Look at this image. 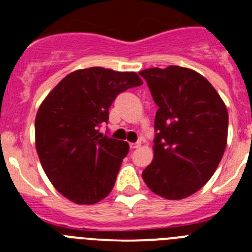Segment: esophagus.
Masks as SVG:
<instances>
[{
    "label": "esophagus",
    "mask_w": 252,
    "mask_h": 252,
    "mask_svg": "<svg viewBox=\"0 0 252 252\" xmlns=\"http://www.w3.org/2000/svg\"><path fill=\"white\" fill-rule=\"evenodd\" d=\"M140 145H141V142H133V144H130V148L131 149H137L140 148Z\"/></svg>",
    "instance_id": "34e87169"
}]
</instances>
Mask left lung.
<instances>
[{"instance_id":"1","label":"left lung","mask_w":252,"mask_h":252,"mask_svg":"<svg viewBox=\"0 0 252 252\" xmlns=\"http://www.w3.org/2000/svg\"><path fill=\"white\" fill-rule=\"evenodd\" d=\"M139 74L159 107L154 159L142 179L160 197L183 199L211 179L223 157L227 108L212 84L192 69L170 65Z\"/></svg>"}]
</instances>
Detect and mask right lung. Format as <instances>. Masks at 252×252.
<instances>
[{
  "instance_id": "add662e5",
  "label": "right lung",
  "mask_w": 252,
  "mask_h": 252,
  "mask_svg": "<svg viewBox=\"0 0 252 252\" xmlns=\"http://www.w3.org/2000/svg\"><path fill=\"white\" fill-rule=\"evenodd\" d=\"M133 72L101 66L79 69L46 95L35 119V144L45 174L58 192L77 204L110 194L128 144L99 133L121 92L141 86Z\"/></svg>"
}]
</instances>
